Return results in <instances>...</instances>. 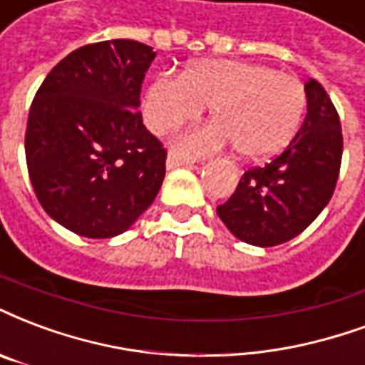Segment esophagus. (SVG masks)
<instances>
[{"label": "esophagus", "instance_id": "obj_1", "mask_svg": "<svg viewBox=\"0 0 365 365\" xmlns=\"http://www.w3.org/2000/svg\"><path fill=\"white\" fill-rule=\"evenodd\" d=\"M193 162H195L193 158L178 155V153H170L168 158H166V166H168V168H178V166H191Z\"/></svg>", "mask_w": 365, "mask_h": 365}]
</instances>
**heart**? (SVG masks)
<instances>
[{
    "label": "heart",
    "mask_w": 365,
    "mask_h": 365,
    "mask_svg": "<svg viewBox=\"0 0 365 365\" xmlns=\"http://www.w3.org/2000/svg\"><path fill=\"white\" fill-rule=\"evenodd\" d=\"M205 106H210L217 123L175 135L178 150L209 155L232 141L242 158L265 160L279 155L298 133L307 94L296 77L271 66L205 59L182 77L158 75L145 93L143 115L150 131L164 135L197 120Z\"/></svg>",
    "instance_id": "1"
}]
</instances>
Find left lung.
<instances>
[{
	"instance_id": "obj_1",
	"label": "left lung",
	"mask_w": 365,
	"mask_h": 365,
	"mask_svg": "<svg viewBox=\"0 0 365 365\" xmlns=\"http://www.w3.org/2000/svg\"><path fill=\"white\" fill-rule=\"evenodd\" d=\"M306 94V120L290 145L265 166L245 170L230 199L217 207L226 228L245 244H284L333 197L342 160L341 118L321 83L307 81Z\"/></svg>"
}]
</instances>
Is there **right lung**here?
Wrapping results in <instances>:
<instances>
[{
	"instance_id": "1",
	"label": "right lung",
	"mask_w": 365,
	"mask_h": 365,
	"mask_svg": "<svg viewBox=\"0 0 365 365\" xmlns=\"http://www.w3.org/2000/svg\"><path fill=\"white\" fill-rule=\"evenodd\" d=\"M155 56L129 38L81 46L32 100L24 135L32 187L46 212L79 236L125 232L160 190L168 153L137 110Z\"/></svg>"
}]
</instances>
